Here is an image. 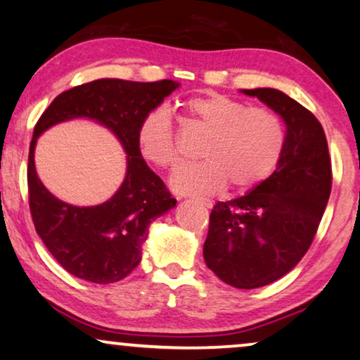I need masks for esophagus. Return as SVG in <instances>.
I'll use <instances>...</instances> for the list:
<instances>
[{
	"label": "esophagus",
	"mask_w": 360,
	"mask_h": 360,
	"mask_svg": "<svg viewBox=\"0 0 360 360\" xmlns=\"http://www.w3.org/2000/svg\"><path fill=\"white\" fill-rule=\"evenodd\" d=\"M195 201H198L199 204H202V206H206V207H212V201H209V199L198 198V199H195Z\"/></svg>",
	"instance_id": "34e87169"
}]
</instances>
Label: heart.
<instances>
[{"label": "heart", "mask_w": 360, "mask_h": 360, "mask_svg": "<svg viewBox=\"0 0 360 360\" xmlns=\"http://www.w3.org/2000/svg\"><path fill=\"white\" fill-rule=\"evenodd\" d=\"M188 120L207 133L201 146L204 161L183 166L172 176L181 194H211L224 188L245 193L271 177L285 146L279 115L221 93H206L184 103ZM138 149L149 165L169 169L179 162L176 129L166 109L156 108L139 122Z\"/></svg>", "instance_id": "1"}]
</instances>
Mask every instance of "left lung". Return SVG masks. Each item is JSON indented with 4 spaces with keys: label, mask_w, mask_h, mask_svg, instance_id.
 I'll list each match as a JSON object with an SVG mask.
<instances>
[{
    "label": "left lung",
    "mask_w": 360,
    "mask_h": 360,
    "mask_svg": "<svg viewBox=\"0 0 360 360\" xmlns=\"http://www.w3.org/2000/svg\"><path fill=\"white\" fill-rule=\"evenodd\" d=\"M285 122V146L276 171L251 193L217 202L209 216L204 261L238 289L271 284L292 271L311 248L332 188L321 122L279 89H244Z\"/></svg>",
    "instance_id": "left-lung-1"
}]
</instances>
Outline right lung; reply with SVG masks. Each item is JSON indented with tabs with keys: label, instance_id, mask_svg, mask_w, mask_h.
<instances>
[{
	"label": "right lung",
	"instance_id": "1",
	"mask_svg": "<svg viewBox=\"0 0 360 360\" xmlns=\"http://www.w3.org/2000/svg\"><path fill=\"white\" fill-rule=\"evenodd\" d=\"M179 83L161 79L136 83L96 79L54 98L36 122L28 156L30 211L36 233L70 274L94 284L124 279L141 262L148 227L176 206L166 184L149 169L138 149L139 122L165 101ZM88 117L108 127L128 154L127 176L109 202L79 208L54 198L34 167L39 136L58 122Z\"/></svg>",
	"mask_w": 360,
	"mask_h": 360
}]
</instances>
